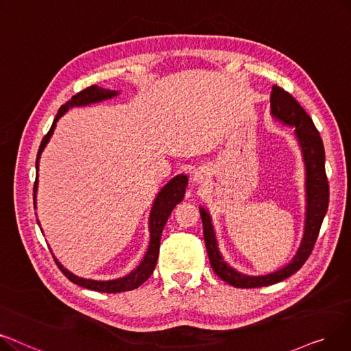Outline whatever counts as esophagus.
Masks as SVG:
<instances>
[{"instance_id":"esophagus-1","label":"esophagus","mask_w":351,"mask_h":351,"mask_svg":"<svg viewBox=\"0 0 351 351\" xmlns=\"http://www.w3.org/2000/svg\"><path fill=\"white\" fill-rule=\"evenodd\" d=\"M208 178H210V170L204 165L195 168L194 173H193V181H194V183H197V184L203 183V181H206Z\"/></svg>"}]
</instances>
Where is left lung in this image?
I'll return each mask as SVG.
<instances>
[{
  "label": "left lung",
  "instance_id": "obj_1",
  "mask_svg": "<svg viewBox=\"0 0 351 351\" xmlns=\"http://www.w3.org/2000/svg\"><path fill=\"white\" fill-rule=\"evenodd\" d=\"M271 109L272 117L275 119L281 121L284 125H288V127L295 128L293 132H295L298 144L301 147L302 158L305 164L306 193L304 237L297 255L293 256V259L287 266H284V268L261 276L245 275L233 269L228 262H224L217 246L212 217H210L204 207H200L204 242L210 265H212L213 271L220 279L236 288H258L272 285L282 281V279H287L292 274H295L305 263L308 256L311 255L322 220H324L328 208L330 189L326 174L324 145H322V139L315 128L313 119L304 110V108L293 99L292 95H289L287 90L276 85L272 86Z\"/></svg>",
  "mask_w": 351,
  "mask_h": 351
}]
</instances>
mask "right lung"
Segmentation results:
<instances>
[{"instance_id":"add662e5","label":"right lung","mask_w":351,"mask_h":351,"mask_svg":"<svg viewBox=\"0 0 351 351\" xmlns=\"http://www.w3.org/2000/svg\"><path fill=\"white\" fill-rule=\"evenodd\" d=\"M119 92L118 90H109V89H104L96 85H92L86 89L80 90L79 93H76L75 96H72V99L67 101L64 105L60 106L58 115H56L53 125L50 127L49 132L45 135L43 141L40 144L38 148V154H37V160H36V181H34V204H36V197H37V184H38V160L41 152L46 148L47 143L50 141V138L54 132L56 128V122L60 119V117H63L66 112L70 108L75 106H86L90 104H97L102 102L106 99H110V97L117 96ZM189 183V178L184 174L176 176L173 180L168 181V183L161 189V191L157 194L156 200H154L151 213H149V245H148V250L144 256V259L141 261L136 268L130 272L128 275H125L122 278L118 279H110V281H95V279H86V278H80L72 272H69L66 268H63V265L56 259L54 256V262L58 263V266L60 268V271L64 274V276L72 281L73 284L88 288L92 291H97V292H123V291H131L138 288L141 284H144L147 279L151 276V274L156 269L157 265V259H158V252H160V239H161V233L162 229L165 226V223L170 217L171 212L174 210V207L184 199V193H186V187ZM38 223V220H37Z\"/></svg>"}]
</instances>
